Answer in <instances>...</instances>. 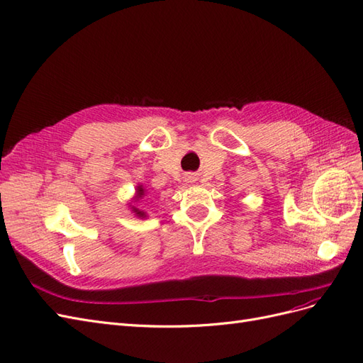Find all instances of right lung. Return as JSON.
Returning <instances> with one entry per match:
<instances>
[{"label":"right lung","mask_w":363,"mask_h":363,"mask_svg":"<svg viewBox=\"0 0 363 363\" xmlns=\"http://www.w3.org/2000/svg\"><path fill=\"white\" fill-rule=\"evenodd\" d=\"M142 196H144V189L142 188H139L138 189V199H142ZM133 211H135V213L138 215V216H142V218H145V213L142 212V211H139V208H136L135 206H133Z\"/></svg>","instance_id":"obj_1"}]
</instances>
